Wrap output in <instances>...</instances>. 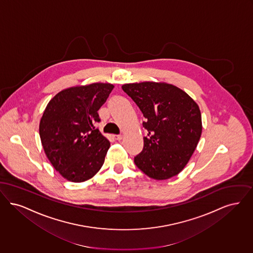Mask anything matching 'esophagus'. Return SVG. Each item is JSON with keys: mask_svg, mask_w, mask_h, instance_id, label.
I'll list each match as a JSON object with an SVG mask.
<instances>
[{"mask_svg": "<svg viewBox=\"0 0 253 253\" xmlns=\"http://www.w3.org/2000/svg\"><path fill=\"white\" fill-rule=\"evenodd\" d=\"M113 138L115 140H117V141H121L122 139H123V136L122 135H113Z\"/></svg>", "mask_w": 253, "mask_h": 253, "instance_id": "1", "label": "esophagus"}]
</instances>
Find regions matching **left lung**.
Instances as JSON below:
<instances>
[{"mask_svg":"<svg viewBox=\"0 0 253 253\" xmlns=\"http://www.w3.org/2000/svg\"><path fill=\"white\" fill-rule=\"evenodd\" d=\"M145 118L143 151L134 163L145 175L164 180L180 173L202 132L198 105L185 91L165 82L145 81L122 86Z\"/></svg>","mask_w":253,"mask_h":253,"instance_id":"1","label":"left lung"}]
</instances>
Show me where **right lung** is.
<instances>
[{
  "label": "right lung",
  "instance_id": "obj_1",
  "mask_svg": "<svg viewBox=\"0 0 253 253\" xmlns=\"http://www.w3.org/2000/svg\"><path fill=\"white\" fill-rule=\"evenodd\" d=\"M114 86L92 83L62 89L47 104L40 122L44 152L55 170L72 182L94 176L105 162L110 141L95 123Z\"/></svg>",
  "mask_w": 253,
  "mask_h": 253
}]
</instances>
